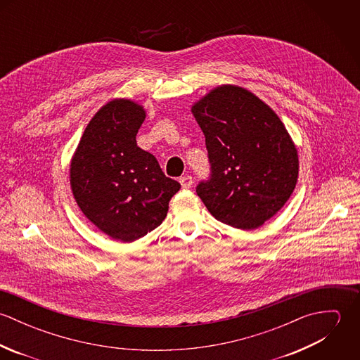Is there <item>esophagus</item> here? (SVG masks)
<instances>
[{
    "label": "esophagus",
    "mask_w": 360,
    "mask_h": 360,
    "mask_svg": "<svg viewBox=\"0 0 360 360\" xmlns=\"http://www.w3.org/2000/svg\"><path fill=\"white\" fill-rule=\"evenodd\" d=\"M180 184L184 190H188L191 188L193 186V177L191 176H184V177H180Z\"/></svg>",
    "instance_id": "1"
}]
</instances>
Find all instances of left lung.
<instances>
[{
	"mask_svg": "<svg viewBox=\"0 0 360 360\" xmlns=\"http://www.w3.org/2000/svg\"><path fill=\"white\" fill-rule=\"evenodd\" d=\"M212 166L197 194L210 214L255 230L290 200L300 172L295 143L277 113L252 91L221 84L191 105Z\"/></svg>",
	"mask_w": 360,
	"mask_h": 360,
	"instance_id": "left-lung-1",
	"label": "left lung"
}]
</instances>
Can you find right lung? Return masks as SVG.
I'll return each instance as SVG.
<instances>
[{
  "label": "right lung",
  "mask_w": 360,
  "mask_h": 360,
  "mask_svg": "<svg viewBox=\"0 0 360 360\" xmlns=\"http://www.w3.org/2000/svg\"><path fill=\"white\" fill-rule=\"evenodd\" d=\"M147 112L130 98H113L89 122L70 159L69 181L84 216L106 236L133 243L166 217L180 190L154 155L137 146Z\"/></svg>",
  "instance_id": "obj_1"
}]
</instances>
